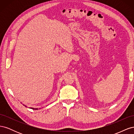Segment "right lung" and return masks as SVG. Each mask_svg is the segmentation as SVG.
<instances>
[{"label":"right lung","instance_id":"obj_1","mask_svg":"<svg viewBox=\"0 0 134 134\" xmlns=\"http://www.w3.org/2000/svg\"><path fill=\"white\" fill-rule=\"evenodd\" d=\"M24 105V106H26V107H27L26 106V105H25V104H23ZM30 108H31V109H38V108H33V107H29ZM40 109V108H39Z\"/></svg>","mask_w":134,"mask_h":134}]
</instances>
